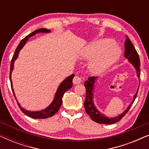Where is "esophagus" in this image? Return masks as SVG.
Instances as JSON below:
<instances>
[{
  "mask_svg": "<svg viewBox=\"0 0 149 149\" xmlns=\"http://www.w3.org/2000/svg\"><path fill=\"white\" fill-rule=\"evenodd\" d=\"M72 82L74 84H79V83H81V78L79 76L76 75V76L73 78Z\"/></svg>",
  "mask_w": 149,
  "mask_h": 149,
  "instance_id": "1",
  "label": "esophagus"
}]
</instances>
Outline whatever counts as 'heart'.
<instances>
[{
    "label": "heart",
    "mask_w": 149,
    "mask_h": 149,
    "mask_svg": "<svg viewBox=\"0 0 149 149\" xmlns=\"http://www.w3.org/2000/svg\"><path fill=\"white\" fill-rule=\"evenodd\" d=\"M121 50L111 39H101L85 47L80 53L84 60L93 58L89 63V69L94 74H101L109 69L119 58Z\"/></svg>",
    "instance_id": "b5f03b06"
}]
</instances>
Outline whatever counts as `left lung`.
Wrapping results in <instances>:
<instances>
[{"mask_svg": "<svg viewBox=\"0 0 149 149\" xmlns=\"http://www.w3.org/2000/svg\"><path fill=\"white\" fill-rule=\"evenodd\" d=\"M125 57L127 59H128L130 62H131L132 64L134 65V66L135 67L136 72H137V76L138 78L140 77V58L138 56L137 52H136L135 47L132 44L131 40H130V38L126 37L125 41V53H124ZM95 77H90L88 78V81H86L84 83V85L85 87V89H86V97H85V101L84 102V107L85 109V112L87 114L89 115V117H91V119L93 120V121L96 122L98 123L102 124H112L117 123L119 121H120L124 116L125 115V114L127 113L129 111L130 107L132 105V104L134 103V100H135L136 97H137L138 91L134 96V99L132 100V103L130 104L129 107L127 109V110L125 112H123V113H122L121 115L116 117L115 118H108L106 117L105 116H104L102 114L100 113V112L97 111V110L95 109L94 107V104L93 103V100H92V90L93 87V84H94ZM139 89V88H138Z\"/></svg>", "mask_w": 149, "mask_h": 149, "instance_id": "left-lung-1", "label": "left lung"}]
</instances>
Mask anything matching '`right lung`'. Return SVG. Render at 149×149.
Returning <instances> with one entry per match:
<instances>
[{
  "label": "right lung",
  "instance_id": "add662e5",
  "mask_svg": "<svg viewBox=\"0 0 149 149\" xmlns=\"http://www.w3.org/2000/svg\"><path fill=\"white\" fill-rule=\"evenodd\" d=\"M49 32L50 30L46 29V28H40V29H38L34 31L33 32H32L31 34H28V36H26L25 38H23L21 41H20L19 44L18 45V46L16 48L15 52L14 53L13 58L11 59V66H10V74H9V79H10V81L11 83V71L13 70V64H14V61H15L16 59H17L18 54H19V51L21 50V49L23 47L24 45L27 41L28 38L30 37V36L34 35V34L38 33V32ZM74 77V74H71L70 76H69L68 77L65 79V80L63 81V82L61 83L59 86L58 90H57V92L56 93V96H55V98L53 101V102L51 104L49 107H48L47 109L42 110L41 111H38V112H30V111H26L22 109V108L20 107V105L18 104V106H19V109L21 111L23 112V113L26 115L28 117L33 118V119H46V118H49L52 117L53 115H55L57 112L59 111L60 108L61 107L62 104V97L64 93L66 92L67 90H68L69 89H70L71 87H72V79L73 77ZM11 89L13 91L14 97L15 96V94H14L13 92V87H12V83H11Z\"/></svg>",
  "mask_w": 149,
  "mask_h": 149
}]
</instances>
